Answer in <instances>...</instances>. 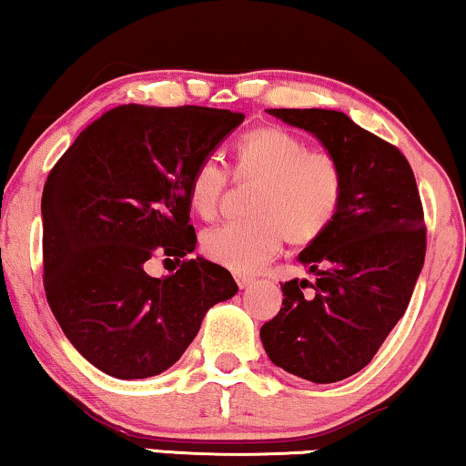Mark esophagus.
I'll list each match as a JSON object with an SVG mask.
<instances>
[{
    "mask_svg": "<svg viewBox=\"0 0 466 466\" xmlns=\"http://www.w3.org/2000/svg\"><path fill=\"white\" fill-rule=\"evenodd\" d=\"M253 277H249V275H240V273H237V284L240 286V288H247V286H251L253 284Z\"/></svg>",
    "mask_w": 466,
    "mask_h": 466,
    "instance_id": "obj_1",
    "label": "esophagus"
}]
</instances>
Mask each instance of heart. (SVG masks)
<instances>
[{"label": "heart", "mask_w": 466, "mask_h": 466, "mask_svg": "<svg viewBox=\"0 0 466 466\" xmlns=\"http://www.w3.org/2000/svg\"><path fill=\"white\" fill-rule=\"evenodd\" d=\"M232 178L256 185L249 198L253 219L229 221L204 234L208 260L234 273H253L273 260L288 238L314 243L331 228L344 202L346 176L327 150H309L299 135L279 127L247 131L234 146ZM228 191V174L215 161H202L189 180V206L213 219Z\"/></svg>", "instance_id": "heart-1"}]
</instances>
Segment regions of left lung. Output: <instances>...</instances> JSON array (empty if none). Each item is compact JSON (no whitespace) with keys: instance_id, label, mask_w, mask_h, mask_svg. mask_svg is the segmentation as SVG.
<instances>
[{"instance_id":"8db88e82","label":"left lung","mask_w":466,"mask_h":466,"mask_svg":"<svg viewBox=\"0 0 466 466\" xmlns=\"http://www.w3.org/2000/svg\"><path fill=\"white\" fill-rule=\"evenodd\" d=\"M267 111L320 139L344 167L346 191L331 228L299 253L316 284H281V309L260 338L277 368L338 382L372 361L409 308L426 258L420 191L402 152L341 111Z\"/></svg>"}]
</instances>
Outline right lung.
<instances>
[{"label": "right lung", "mask_w": 466, "mask_h": 466, "mask_svg": "<svg viewBox=\"0 0 466 466\" xmlns=\"http://www.w3.org/2000/svg\"><path fill=\"white\" fill-rule=\"evenodd\" d=\"M245 120L229 109L120 105L81 131L43 191V281L70 344L116 379L178 361L213 305L238 286L228 268L187 258L189 180ZM152 257L183 260L150 278Z\"/></svg>", "instance_id": "add662e5"}]
</instances>
